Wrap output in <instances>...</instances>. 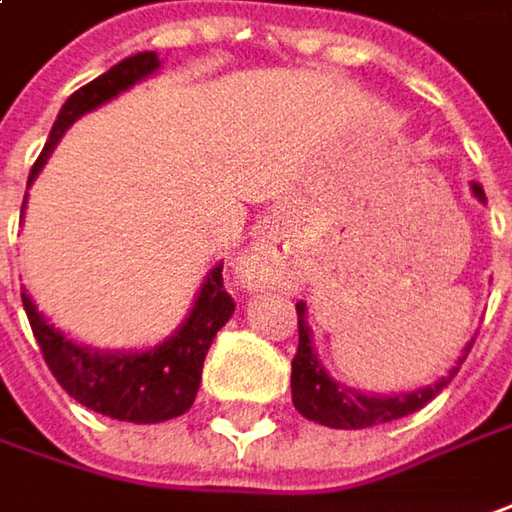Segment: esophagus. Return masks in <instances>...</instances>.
<instances>
[{
  "label": "esophagus",
  "instance_id": "esophagus-1",
  "mask_svg": "<svg viewBox=\"0 0 512 512\" xmlns=\"http://www.w3.org/2000/svg\"><path fill=\"white\" fill-rule=\"evenodd\" d=\"M283 272H286V260L278 252V246L269 243V240L252 243L243 252V257L237 260V278H240V283H246L249 289L275 283Z\"/></svg>",
  "mask_w": 512,
  "mask_h": 512
}]
</instances>
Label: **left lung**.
Here are the masks:
<instances>
[{
  "label": "left lung",
  "instance_id": "left-lung-1",
  "mask_svg": "<svg viewBox=\"0 0 512 512\" xmlns=\"http://www.w3.org/2000/svg\"><path fill=\"white\" fill-rule=\"evenodd\" d=\"M470 189H473V197L478 203H487L484 189L478 183H470ZM295 309H298V352L292 358V404L303 418L318 421V424L332 427V430H364V427L387 424V421L418 412L453 381V375L461 369L467 352L473 349V341H476V338H470V344H464L456 367L447 375H441L435 384L410 389V392H395V395L361 392V389H352L341 381H335L326 372L323 361L315 352L312 329L306 323V303L298 300Z\"/></svg>",
  "mask_w": 512,
  "mask_h": 512
}]
</instances>
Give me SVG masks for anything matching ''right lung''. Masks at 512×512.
<instances>
[{
	"label": "right lung",
	"mask_w": 512,
	"mask_h": 512,
	"mask_svg": "<svg viewBox=\"0 0 512 512\" xmlns=\"http://www.w3.org/2000/svg\"><path fill=\"white\" fill-rule=\"evenodd\" d=\"M157 71H160V56L154 51H143V54L125 56L123 62L108 68L102 77L74 91L59 108L48 143L31 168L28 186L45 168L62 134L77 123L79 117L120 97L131 85L143 82ZM25 203H22V214H25ZM22 303L34 329L36 344L42 349L45 364L51 367L59 387L71 398H77L82 407L102 412L117 421H131V424H157L189 410L200 389L206 352L212 346L214 335L226 326L234 312V300L223 289V263H217L203 278L186 321L180 323L166 341L148 349L125 352V349L82 346L74 338H68L62 329H56L54 323L36 309L31 295L22 292Z\"/></svg>",
	"instance_id": "add662e5"
}]
</instances>
